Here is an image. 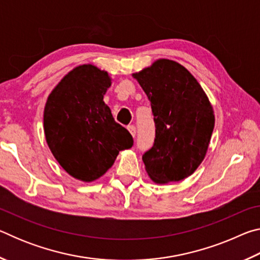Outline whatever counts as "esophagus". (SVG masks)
<instances>
[{"mask_svg":"<svg viewBox=\"0 0 260 260\" xmlns=\"http://www.w3.org/2000/svg\"><path fill=\"white\" fill-rule=\"evenodd\" d=\"M127 129L129 131V133L132 134V136H133V138H135V135H136V128H135V126L131 125V126L127 127Z\"/></svg>","mask_w":260,"mask_h":260,"instance_id":"1","label":"esophagus"}]
</instances>
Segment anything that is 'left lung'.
Instances as JSON below:
<instances>
[{
	"label": "left lung",
	"mask_w": 260,
	"mask_h": 260,
	"mask_svg": "<svg viewBox=\"0 0 260 260\" xmlns=\"http://www.w3.org/2000/svg\"><path fill=\"white\" fill-rule=\"evenodd\" d=\"M151 103L156 139L142 156L155 183L191 175L208 151L214 112L199 81L178 61L160 58L133 73Z\"/></svg>",
	"instance_id": "obj_1"
}]
</instances>
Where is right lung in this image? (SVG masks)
<instances>
[{
	"mask_svg": "<svg viewBox=\"0 0 260 260\" xmlns=\"http://www.w3.org/2000/svg\"><path fill=\"white\" fill-rule=\"evenodd\" d=\"M112 79L93 64L70 71L51 90L43 111V129L56 160L74 179L91 182L133 146L125 127L114 121L103 98Z\"/></svg>",
	"mask_w": 260,
	"mask_h": 260,
	"instance_id": "add662e5",
	"label": "right lung"
}]
</instances>
